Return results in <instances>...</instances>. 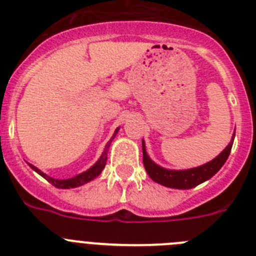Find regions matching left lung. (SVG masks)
Returning a JSON list of instances; mask_svg holds the SVG:
<instances>
[{"instance_id":"obj_1","label":"left lung","mask_w":256,"mask_h":256,"mask_svg":"<svg viewBox=\"0 0 256 256\" xmlns=\"http://www.w3.org/2000/svg\"><path fill=\"white\" fill-rule=\"evenodd\" d=\"M234 133L232 136L230 142L227 144V148L222 151L216 158H214L212 162H206L204 165H200V166H196V168L183 169V170H173V169L162 168V166L158 165L156 162H154L150 159V156L148 155V152H146L144 141L142 140V152H144V169H146V172H148L151 180L154 182L162 184V186L177 190L194 188V187L198 186L200 183L210 180L224 165V162L228 159V156H230V148H232V144H234Z\"/></svg>"}]
</instances>
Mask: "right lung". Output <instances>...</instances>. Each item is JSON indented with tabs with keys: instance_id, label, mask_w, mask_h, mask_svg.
Returning a JSON list of instances; mask_svg holds the SVG:
<instances>
[{
	"instance_id": "obj_1",
	"label": "right lung",
	"mask_w": 256,
	"mask_h": 256,
	"mask_svg": "<svg viewBox=\"0 0 256 256\" xmlns=\"http://www.w3.org/2000/svg\"><path fill=\"white\" fill-rule=\"evenodd\" d=\"M118 130H119V128H116V130H115V133H114V136L112 137V140H110V141L106 144L105 150H104V152L101 154L100 159L97 160V162L92 165L91 168L87 169V170L83 172V173L76 174V177L68 178V180H55V178H52V177H50V176H47V174H44V172H40L37 166H34V165L29 164V162H28V165L30 166L32 169H33V170L37 172L40 176H42L44 180H48L52 186L58 187V188H76V187L83 186V184H86V183L91 182L92 180H94L96 177H98V176L101 174V172H102V169L105 168L106 160H108V148H110V144H112V141L114 140L115 136H116Z\"/></svg>"
}]
</instances>
